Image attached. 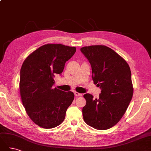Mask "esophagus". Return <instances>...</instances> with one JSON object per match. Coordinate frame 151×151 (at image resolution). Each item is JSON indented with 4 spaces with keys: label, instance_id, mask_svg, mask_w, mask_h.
Wrapping results in <instances>:
<instances>
[{
    "label": "esophagus",
    "instance_id": "obj_1",
    "mask_svg": "<svg viewBox=\"0 0 151 151\" xmlns=\"http://www.w3.org/2000/svg\"><path fill=\"white\" fill-rule=\"evenodd\" d=\"M74 94H75L76 96H82V94H81V93H78V92H75Z\"/></svg>",
    "mask_w": 151,
    "mask_h": 151
}]
</instances>
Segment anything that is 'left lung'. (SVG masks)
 <instances>
[{"mask_svg":"<svg viewBox=\"0 0 151 151\" xmlns=\"http://www.w3.org/2000/svg\"><path fill=\"white\" fill-rule=\"evenodd\" d=\"M81 51L91 63L94 84L101 89L98 99L89 93L84 95V120L95 129H109L120 120L132 98L130 67L124 58L104 45L84 47Z\"/></svg>","mask_w":151,"mask_h":151,"instance_id":"obj_1","label":"left lung"}]
</instances>
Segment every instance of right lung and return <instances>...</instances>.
<instances>
[{
	"instance_id": "1",
	"label": "right lung",
	"mask_w": 151,
	"mask_h": 151,
	"mask_svg": "<svg viewBox=\"0 0 151 151\" xmlns=\"http://www.w3.org/2000/svg\"><path fill=\"white\" fill-rule=\"evenodd\" d=\"M76 48L62 44H46L25 59L20 71L21 101L31 120L43 129L60 125L74 99L71 91L53 88L55 74L63 72Z\"/></svg>"
}]
</instances>
